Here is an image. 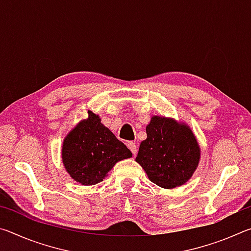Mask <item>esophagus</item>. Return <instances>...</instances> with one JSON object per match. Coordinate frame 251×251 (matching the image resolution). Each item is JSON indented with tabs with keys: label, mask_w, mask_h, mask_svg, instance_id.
<instances>
[{
	"label": "esophagus",
	"mask_w": 251,
	"mask_h": 251,
	"mask_svg": "<svg viewBox=\"0 0 251 251\" xmlns=\"http://www.w3.org/2000/svg\"><path fill=\"white\" fill-rule=\"evenodd\" d=\"M127 147L129 148L130 151L133 152V155L135 156L136 154H137V146L135 145L134 142H128V144H127Z\"/></svg>",
	"instance_id": "obj_1"
}]
</instances>
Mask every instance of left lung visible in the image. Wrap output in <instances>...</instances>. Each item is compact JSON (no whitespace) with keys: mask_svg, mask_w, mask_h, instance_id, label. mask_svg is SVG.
<instances>
[{"mask_svg":"<svg viewBox=\"0 0 251 251\" xmlns=\"http://www.w3.org/2000/svg\"><path fill=\"white\" fill-rule=\"evenodd\" d=\"M146 133L136 161L150 180L167 189L186 184L201 158V148L189 126L173 118L152 116Z\"/></svg>","mask_w":251,"mask_h":251,"instance_id":"left-lung-1","label":"left lung"}]
</instances>
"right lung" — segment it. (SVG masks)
Listing matches in <instances>:
<instances>
[{
    "instance_id": "right-lung-1",
    "label": "right lung",
    "mask_w": 251,
    "mask_h": 251,
    "mask_svg": "<svg viewBox=\"0 0 251 251\" xmlns=\"http://www.w3.org/2000/svg\"><path fill=\"white\" fill-rule=\"evenodd\" d=\"M133 156L116 136L88 112L63 142L62 159L66 172L75 181L85 186L99 184L117 161Z\"/></svg>"
}]
</instances>
